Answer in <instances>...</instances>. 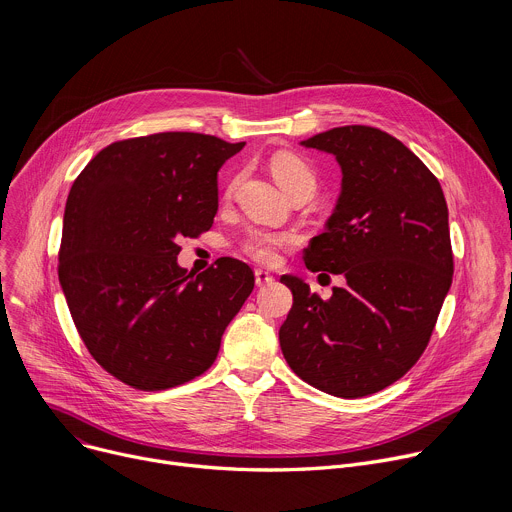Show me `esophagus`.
Listing matches in <instances>:
<instances>
[{
  "instance_id": "obj_1",
  "label": "esophagus",
  "mask_w": 512,
  "mask_h": 512,
  "mask_svg": "<svg viewBox=\"0 0 512 512\" xmlns=\"http://www.w3.org/2000/svg\"><path fill=\"white\" fill-rule=\"evenodd\" d=\"M273 281H275V277H273L269 271H265V269H257V271H255V283H257V287L271 285Z\"/></svg>"
}]
</instances>
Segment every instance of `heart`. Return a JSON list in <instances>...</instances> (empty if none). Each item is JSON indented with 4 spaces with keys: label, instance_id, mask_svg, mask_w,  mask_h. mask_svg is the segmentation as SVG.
<instances>
[{
    "label": "heart",
    "instance_id": "heart-1",
    "mask_svg": "<svg viewBox=\"0 0 512 512\" xmlns=\"http://www.w3.org/2000/svg\"><path fill=\"white\" fill-rule=\"evenodd\" d=\"M271 174L275 182L281 186L285 194L296 188H316V172L314 168L298 154L291 152H279L269 162ZM237 188V180L229 184L227 194L231 196ZM298 243V235L291 231H271V229H249L245 237L241 239L239 247L241 251L251 257L257 263H273L277 259V253L285 247H294Z\"/></svg>",
    "mask_w": 512,
    "mask_h": 512
}]
</instances>
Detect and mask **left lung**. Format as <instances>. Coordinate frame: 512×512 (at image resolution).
I'll list each match as a JSON object with an SVG mask.
<instances>
[{"label": "left lung", "mask_w": 512, "mask_h": 512, "mask_svg": "<svg viewBox=\"0 0 512 512\" xmlns=\"http://www.w3.org/2000/svg\"><path fill=\"white\" fill-rule=\"evenodd\" d=\"M302 143L334 154L342 168L338 204L304 261L346 283L324 300L302 279L281 277L294 294L281 352L324 393L373 395L419 360L450 291L446 196L407 145L377 127H334Z\"/></svg>", "instance_id": "1"}]
</instances>
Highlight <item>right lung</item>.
Segmentation results:
<instances>
[{
    "instance_id": "add662e5",
    "label": "right lung",
    "mask_w": 512,
    "mask_h": 512,
    "mask_svg": "<svg viewBox=\"0 0 512 512\" xmlns=\"http://www.w3.org/2000/svg\"><path fill=\"white\" fill-rule=\"evenodd\" d=\"M245 141L164 131L101 150L72 184L58 279L91 356L139 391L184 385L212 367L255 275L221 257L192 275L176 261L182 237L212 227L216 172Z\"/></svg>"
}]
</instances>
